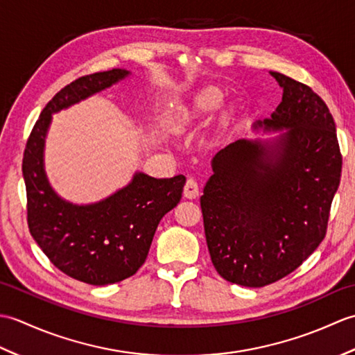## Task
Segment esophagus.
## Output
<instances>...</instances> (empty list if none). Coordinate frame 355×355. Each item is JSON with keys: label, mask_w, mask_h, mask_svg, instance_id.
<instances>
[{"label": "esophagus", "mask_w": 355, "mask_h": 355, "mask_svg": "<svg viewBox=\"0 0 355 355\" xmlns=\"http://www.w3.org/2000/svg\"><path fill=\"white\" fill-rule=\"evenodd\" d=\"M200 193V187H198V183L195 182L193 178H187V182L184 184V197L189 198V200H193L197 198Z\"/></svg>", "instance_id": "34e87169"}]
</instances>
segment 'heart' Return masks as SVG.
I'll return each mask as SVG.
<instances>
[{
    "mask_svg": "<svg viewBox=\"0 0 355 355\" xmlns=\"http://www.w3.org/2000/svg\"><path fill=\"white\" fill-rule=\"evenodd\" d=\"M220 103H221V93L218 92V89L215 88L205 89V92L195 97L192 107L177 117L175 123L173 125H175L177 130H182V128H184L187 123H189L193 117L202 114V112L216 110L220 107Z\"/></svg>",
    "mask_w": 355,
    "mask_h": 355,
    "instance_id": "b5f03b06",
    "label": "heart"
}]
</instances>
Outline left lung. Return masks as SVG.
I'll return each mask as SVG.
<instances>
[{"instance_id": "8db88e82", "label": "left lung", "mask_w": 355, "mask_h": 355, "mask_svg": "<svg viewBox=\"0 0 355 355\" xmlns=\"http://www.w3.org/2000/svg\"><path fill=\"white\" fill-rule=\"evenodd\" d=\"M270 74L284 89L282 102L254 128L286 131L275 140L241 139L221 149L200 198L218 275L252 288L290 275L319 247L342 177L327 103L308 85Z\"/></svg>"}]
</instances>
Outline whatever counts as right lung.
I'll use <instances>...</instances> for the list:
<instances>
[{"label": "right lung", "mask_w": 355, "mask_h": 355, "mask_svg": "<svg viewBox=\"0 0 355 355\" xmlns=\"http://www.w3.org/2000/svg\"><path fill=\"white\" fill-rule=\"evenodd\" d=\"M128 74L112 69L64 87L36 120L22 158L30 233L53 266L89 285L116 284L137 273L158 223L182 200L186 183L184 175L154 178L135 172L123 189L85 206L62 200L50 186L44 146L51 114L110 88Z\"/></svg>", "instance_id": "right-lung-1"}]
</instances>
